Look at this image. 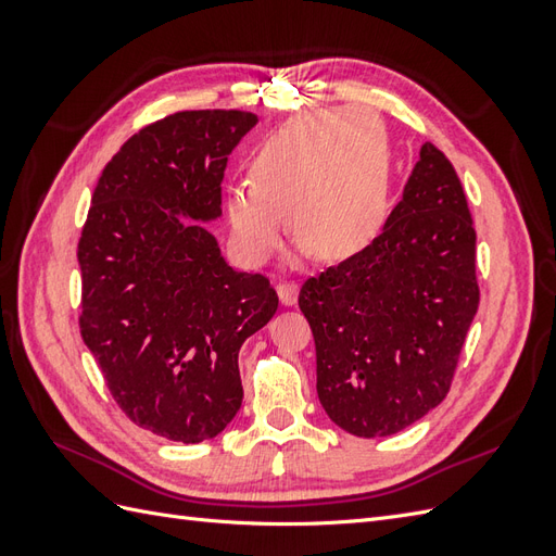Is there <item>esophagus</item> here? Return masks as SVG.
I'll use <instances>...</instances> for the list:
<instances>
[{"mask_svg":"<svg viewBox=\"0 0 556 556\" xmlns=\"http://www.w3.org/2000/svg\"><path fill=\"white\" fill-rule=\"evenodd\" d=\"M276 292H278V296H280V304H282V306H294V304H296L299 290H296L294 282H290V280L278 282V285H276Z\"/></svg>","mask_w":556,"mask_h":556,"instance_id":"esophagus-1","label":"esophagus"}]
</instances>
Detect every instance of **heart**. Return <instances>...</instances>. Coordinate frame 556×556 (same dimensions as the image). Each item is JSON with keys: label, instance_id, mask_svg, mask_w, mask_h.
I'll use <instances>...</instances> for the list:
<instances>
[{"label": "heart", "instance_id": "b5f03b06", "mask_svg": "<svg viewBox=\"0 0 556 556\" xmlns=\"http://www.w3.org/2000/svg\"><path fill=\"white\" fill-rule=\"evenodd\" d=\"M252 182L225 194L229 239L260 266L282 237V213L299 250L336 262L374 237L390 192V141L368 111H323L278 127L252 160Z\"/></svg>", "mask_w": 556, "mask_h": 556}]
</instances>
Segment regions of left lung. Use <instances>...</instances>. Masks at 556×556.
Listing matches in <instances>:
<instances>
[{
  "label": "left lung",
  "mask_w": 556,
  "mask_h": 556,
  "mask_svg": "<svg viewBox=\"0 0 556 556\" xmlns=\"http://www.w3.org/2000/svg\"><path fill=\"white\" fill-rule=\"evenodd\" d=\"M478 304L466 194L450 160L425 143L378 237L299 292L331 422L382 439L439 406Z\"/></svg>",
  "instance_id": "left-lung-1"
}]
</instances>
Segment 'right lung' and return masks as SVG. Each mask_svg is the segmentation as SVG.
Instances as JSON below:
<instances>
[{
    "mask_svg": "<svg viewBox=\"0 0 556 556\" xmlns=\"http://www.w3.org/2000/svg\"><path fill=\"white\" fill-rule=\"evenodd\" d=\"M255 125L215 109L143 127L104 166L78 241L83 341L131 422L185 445L239 413V350L278 311L268 278L197 225L223 215L227 157Z\"/></svg>",
    "mask_w": 556,
    "mask_h": 556,
    "instance_id": "add662e5",
    "label": "right lung"
}]
</instances>
